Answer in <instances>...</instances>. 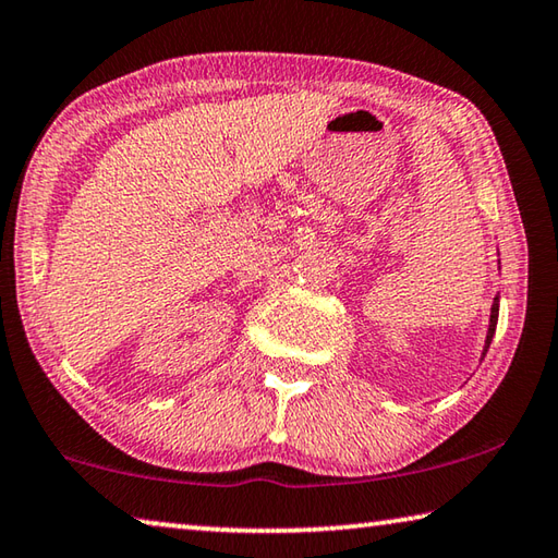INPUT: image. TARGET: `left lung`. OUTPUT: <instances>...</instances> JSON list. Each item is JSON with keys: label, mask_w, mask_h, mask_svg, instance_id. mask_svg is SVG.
I'll list each match as a JSON object with an SVG mask.
<instances>
[{"label": "left lung", "mask_w": 558, "mask_h": 558, "mask_svg": "<svg viewBox=\"0 0 558 558\" xmlns=\"http://www.w3.org/2000/svg\"><path fill=\"white\" fill-rule=\"evenodd\" d=\"M497 310H499V305H497V298H495V302H493V315H489V332H487L485 352H487V347H489V342H493V335H495V327H497Z\"/></svg>", "instance_id": "left-lung-1"}]
</instances>
